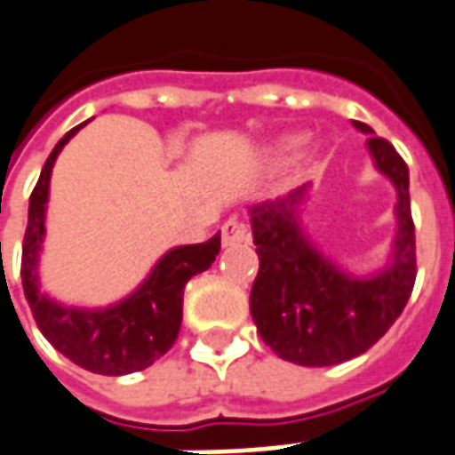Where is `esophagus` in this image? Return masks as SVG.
Returning <instances> with one entry per match:
<instances>
[{"mask_svg": "<svg viewBox=\"0 0 455 455\" xmlns=\"http://www.w3.org/2000/svg\"><path fill=\"white\" fill-rule=\"evenodd\" d=\"M221 241L224 246H236V243H249L251 234L246 224H241L238 219H228L227 224L221 227Z\"/></svg>", "mask_w": 455, "mask_h": 455, "instance_id": "34e87169", "label": "esophagus"}]
</instances>
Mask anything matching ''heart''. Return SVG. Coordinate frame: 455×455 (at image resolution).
<instances>
[{
  "label": "heart",
  "instance_id": "b5f03b06",
  "mask_svg": "<svg viewBox=\"0 0 455 455\" xmlns=\"http://www.w3.org/2000/svg\"><path fill=\"white\" fill-rule=\"evenodd\" d=\"M295 145H298V138H285V140H283V148H285V150H291V148H295Z\"/></svg>",
  "mask_w": 455,
  "mask_h": 455
}]
</instances>
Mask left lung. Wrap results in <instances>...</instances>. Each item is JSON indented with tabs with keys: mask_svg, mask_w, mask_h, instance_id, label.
<instances>
[{
	"mask_svg": "<svg viewBox=\"0 0 455 455\" xmlns=\"http://www.w3.org/2000/svg\"><path fill=\"white\" fill-rule=\"evenodd\" d=\"M352 125L367 135L374 167L396 192V234L384 268L355 275L317 249L300 219L307 184L249 209L260 260L251 315L278 357L303 367H330L367 352L402 315L416 281L409 167L370 125L360 120Z\"/></svg>",
	"mask_w": 455,
	"mask_h": 455,
	"instance_id": "8db88e82",
	"label": "left lung"
}]
</instances>
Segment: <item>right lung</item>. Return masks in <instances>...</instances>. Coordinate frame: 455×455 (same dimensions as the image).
<instances>
[{
    "mask_svg": "<svg viewBox=\"0 0 455 455\" xmlns=\"http://www.w3.org/2000/svg\"><path fill=\"white\" fill-rule=\"evenodd\" d=\"M85 123L68 130L59 140L31 192L27 236L21 246V285L41 335L63 357L93 374L120 377L150 367L172 347L182 325L184 285L192 275L206 271L214 263L221 249V236L217 234L204 243L170 249L128 298L108 307H76L44 293L39 259L46 236L51 170L63 145Z\"/></svg>",
    "mask_w": 455,
    "mask_h": 455,
    "instance_id": "obj_1",
    "label": "right lung"
}]
</instances>
